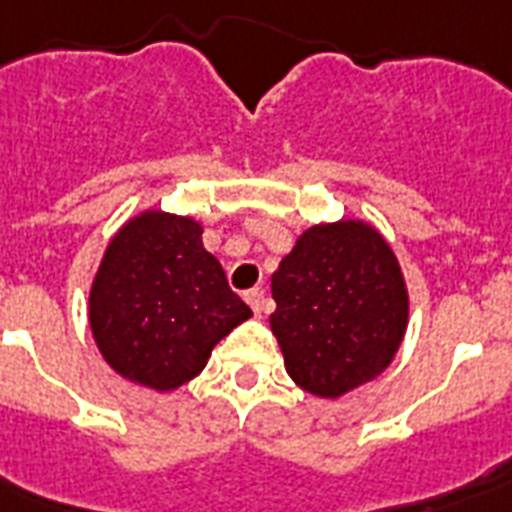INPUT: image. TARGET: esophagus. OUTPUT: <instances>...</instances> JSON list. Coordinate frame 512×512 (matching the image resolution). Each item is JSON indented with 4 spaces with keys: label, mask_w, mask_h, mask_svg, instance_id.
I'll return each instance as SVG.
<instances>
[{
    "label": "esophagus",
    "mask_w": 512,
    "mask_h": 512,
    "mask_svg": "<svg viewBox=\"0 0 512 512\" xmlns=\"http://www.w3.org/2000/svg\"><path fill=\"white\" fill-rule=\"evenodd\" d=\"M245 301L251 304V310L256 312V315H261V312L269 310L267 293L261 291V288H251V291H245Z\"/></svg>",
    "instance_id": "esophagus-1"
}]
</instances>
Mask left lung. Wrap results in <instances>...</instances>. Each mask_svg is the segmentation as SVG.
Returning a JSON list of instances; mask_svg holds the SVG:
<instances>
[{
    "label": "left lung",
    "instance_id": "8db88e82",
    "mask_svg": "<svg viewBox=\"0 0 512 512\" xmlns=\"http://www.w3.org/2000/svg\"><path fill=\"white\" fill-rule=\"evenodd\" d=\"M269 326L301 390L336 400L374 382L408 328L398 256L374 224H315L272 272Z\"/></svg>",
    "mask_w": 512,
    "mask_h": 512
}]
</instances>
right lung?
I'll use <instances>...</instances> for the list:
<instances>
[{"label":"right lung","mask_w":512,"mask_h":512,"mask_svg":"<svg viewBox=\"0 0 512 512\" xmlns=\"http://www.w3.org/2000/svg\"><path fill=\"white\" fill-rule=\"evenodd\" d=\"M251 315L205 251L200 221L157 208L114 232L87 299L98 352L122 379L154 392L192 382Z\"/></svg>","instance_id":"add662e5"}]
</instances>
